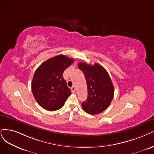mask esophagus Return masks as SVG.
<instances>
[{"label":"esophagus","mask_w":154,"mask_h":154,"mask_svg":"<svg viewBox=\"0 0 154 154\" xmlns=\"http://www.w3.org/2000/svg\"><path fill=\"white\" fill-rule=\"evenodd\" d=\"M70 89H71V91L72 92V93H74L75 91V88L74 87V86H72L71 88H70Z\"/></svg>","instance_id":"1"}]
</instances>
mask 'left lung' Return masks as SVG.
I'll return each instance as SVG.
<instances>
[{"label": "left lung", "mask_w": 154, "mask_h": 154, "mask_svg": "<svg viewBox=\"0 0 154 154\" xmlns=\"http://www.w3.org/2000/svg\"><path fill=\"white\" fill-rule=\"evenodd\" d=\"M78 67L84 74L88 87V97L82 103V109L89 114L101 113L109 106L114 94L109 73L98 63L91 65L79 63Z\"/></svg>", "instance_id": "left-lung-1"}]
</instances>
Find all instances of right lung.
I'll return each instance as SVG.
<instances>
[{"instance_id":"obj_1","label":"right lung","mask_w":154,"mask_h":154,"mask_svg":"<svg viewBox=\"0 0 154 154\" xmlns=\"http://www.w3.org/2000/svg\"><path fill=\"white\" fill-rule=\"evenodd\" d=\"M73 61V59L60 54L37 68L33 77L32 90L35 100L45 110H59L71 94L63 73Z\"/></svg>"}]
</instances>
